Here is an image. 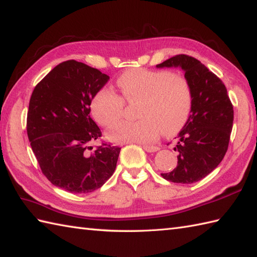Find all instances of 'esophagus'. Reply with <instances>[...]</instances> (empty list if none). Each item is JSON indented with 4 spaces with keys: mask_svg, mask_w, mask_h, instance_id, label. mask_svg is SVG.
<instances>
[{
    "mask_svg": "<svg viewBox=\"0 0 257 257\" xmlns=\"http://www.w3.org/2000/svg\"><path fill=\"white\" fill-rule=\"evenodd\" d=\"M144 150L148 153H154V152H157L159 151V147L158 146H151V145H144L143 146Z\"/></svg>",
    "mask_w": 257,
    "mask_h": 257,
    "instance_id": "34e87169",
    "label": "esophagus"
}]
</instances>
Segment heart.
Returning a JSON list of instances; mask_svg holds the SVG:
<instances>
[{
  "label": "heart",
  "mask_w": 257,
  "mask_h": 257,
  "mask_svg": "<svg viewBox=\"0 0 257 257\" xmlns=\"http://www.w3.org/2000/svg\"><path fill=\"white\" fill-rule=\"evenodd\" d=\"M116 84L127 103L139 102L136 122H122L106 134L115 143L148 144L163 131L173 134L184 126L190 114L192 92L185 77L169 71L131 69L117 78ZM91 111L102 126L111 127L122 116L123 100L112 90H99L91 102Z\"/></svg>",
  "instance_id": "b5f03b06"
}]
</instances>
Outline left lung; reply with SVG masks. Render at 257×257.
<instances>
[{"mask_svg": "<svg viewBox=\"0 0 257 257\" xmlns=\"http://www.w3.org/2000/svg\"><path fill=\"white\" fill-rule=\"evenodd\" d=\"M156 67L180 68L192 92L190 114L174 148L178 163L162 176L177 184H193L213 172L223 159L233 126V105L223 82L193 57L177 55Z\"/></svg>", "mask_w": 257, "mask_h": 257, "instance_id": "left-lung-1", "label": "left lung"}]
</instances>
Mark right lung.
<instances>
[{
  "label": "right lung",
  "mask_w": 257,
  "mask_h": 257,
  "mask_svg": "<svg viewBox=\"0 0 257 257\" xmlns=\"http://www.w3.org/2000/svg\"><path fill=\"white\" fill-rule=\"evenodd\" d=\"M110 77L76 60L56 66L34 89L27 135L43 174L56 187L88 193L103 186L116 167L121 148L90 144L101 131L90 116L94 95Z\"/></svg>",
  "instance_id": "right-lung-1"
}]
</instances>
